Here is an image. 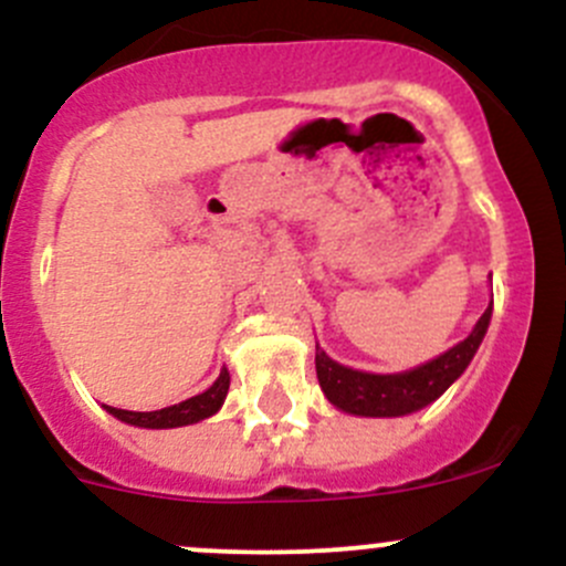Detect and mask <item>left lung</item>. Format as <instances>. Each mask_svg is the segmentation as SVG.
Here are the masks:
<instances>
[{"instance_id":"1","label":"left lung","mask_w":566,"mask_h":566,"mask_svg":"<svg viewBox=\"0 0 566 566\" xmlns=\"http://www.w3.org/2000/svg\"><path fill=\"white\" fill-rule=\"evenodd\" d=\"M490 315H493V301H490L484 315L479 317V323L473 325V331L460 345L441 353L432 361L421 364V367L397 375H373L361 373V369L342 367L334 358L325 356L323 347L315 345L319 389H323L331 405L353 416L391 419V416H408L413 410H421L424 405L436 402L465 373L473 353L479 350L484 334H488Z\"/></svg>"}]
</instances>
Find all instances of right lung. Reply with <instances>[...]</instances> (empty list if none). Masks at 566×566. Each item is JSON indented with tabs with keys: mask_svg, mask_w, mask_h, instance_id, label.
<instances>
[{
	"mask_svg": "<svg viewBox=\"0 0 566 566\" xmlns=\"http://www.w3.org/2000/svg\"><path fill=\"white\" fill-rule=\"evenodd\" d=\"M227 391H230V373H227V369H221V375L216 378V384L210 386L208 391L197 394V397L186 399V402L169 405V408H161V410H150V413H136V410L112 408V405H106V410L114 416V419L125 421V424L147 427V430H169V427L197 424V421L219 413V408L224 405Z\"/></svg>",
	"mask_w": 566,
	"mask_h": 566,
	"instance_id": "obj_1",
	"label": "right lung"
}]
</instances>
